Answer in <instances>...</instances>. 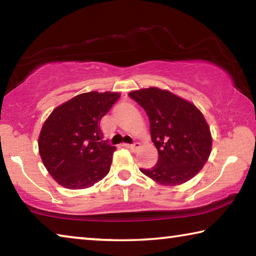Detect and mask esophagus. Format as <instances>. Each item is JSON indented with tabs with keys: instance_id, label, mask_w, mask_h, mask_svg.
<instances>
[{
	"instance_id": "esophagus-1",
	"label": "esophagus",
	"mask_w": 256,
	"mask_h": 256,
	"mask_svg": "<svg viewBox=\"0 0 256 256\" xmlns=\"http://www.w3.org/2000/svg\"><path fill=\"white\" fill-rule=\"evenodd\" d=\"M130 149H131L132 151H136L138 148H140L141 146V144L140 142H134L133 144H126Z\"/></svg>"
}]
</instances>
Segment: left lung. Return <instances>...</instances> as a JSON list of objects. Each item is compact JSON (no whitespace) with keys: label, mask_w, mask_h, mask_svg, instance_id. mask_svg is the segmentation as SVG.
I'll return each mask as SVG.
<instances>
[{"label":"left lung","mask_w":256,"mask_h":256,"mask_svg":"<svg viewBox=\"0 0 256 256\" xmlns=\"http://www.w3.org/2000/svg\"><path fill=\"white\" fill-rule=\"evenodd\" d=\"M146 110L151 140L158 150V162L140 170L156 183L184 184L200 172L212 146L210 128L200 110L168 90L156 86L128 94Z\"/></svg>","instance_id":"obj_1"}]
</instances>
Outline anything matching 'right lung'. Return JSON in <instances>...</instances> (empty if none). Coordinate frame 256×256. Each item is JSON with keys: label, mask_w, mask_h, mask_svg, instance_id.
Segmentation results:
<instances>
[{"label": "right lung", "mask_w": 256, "mask_h": 256, "mask_svg": "<svg viewBox=\"0 0 256 256\" xmlns=\"http://www.w3.org/2000/svg\"><path fill=\"white\" fill-rule=\"evenodd\" d=\"M120 97L110 92L80 94L56 107L42 124L40 158L63 188H88L110 172L116 148L102 141L100 120Z\"/></svg>", "instance_id": "right-lung-1"}]
</instances>
